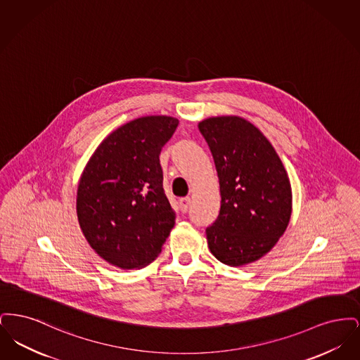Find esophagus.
<instances>
[{
    "mask_svg": "<svg viewBox=\"0 0 360 360\" xmlns=\"http://www.w3.org/2000/svg\"><path fill=\"white\" fill-rule=\"evenodd\" d=\"M179 206H181V212L182 213H186L188 210V206H190V197H184L179 200Z\"/></svg>",
    "mask_w": 360,
    "mask_h": 360,
    "instance_id": "obj_1",
    "label": "esophagus"
}]
</instances>
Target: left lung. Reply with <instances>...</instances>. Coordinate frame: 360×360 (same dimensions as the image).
<instances>
[{"instance_id":"8db88e82","label":"left lung","mask_w":360,"mask_h":360,"mask_svg":"<svg viewBox=\"0 0 360 360\" xmlns=\"http://www.w3.org/2000/svg\"><path fill=\"white\" fill-rule=\"evenodd\" d=\"M217 170L221 206L206 228L210 252L238 267L266 255L291 216L288 172L274 147L250 121L210 117L198 124Z\"/></svg>"}]
</instances>
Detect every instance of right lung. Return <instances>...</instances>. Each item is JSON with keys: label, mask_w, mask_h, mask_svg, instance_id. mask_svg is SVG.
Here are the masks:
<instances>
[{"label": "right lung", "mask_w": 360, "mask_h": 360, "mask_svg": "<svg viewBox=\"0 0 360 360\" xmlns=\"http://www.w3.org/2000/svg\"><path fill=\"white\" fill-rule=\"evenodd\" d=\"M179 121L147 116L124 124L98 146L82 172L77 214L91 248L124 270L153 262L175 224L159 155Z\"/></svg>", "instance_id": "right-lung-1"}]
</instances>
